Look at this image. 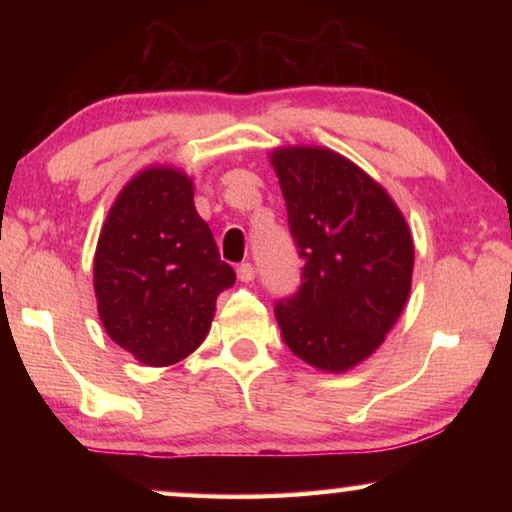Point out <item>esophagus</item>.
Masks as SVG:
<instances>
[{
	"label": "esophagus",
	"mask_w": 512,
	"mask_h": 512,
	"mask_svg": "<svg viewBox=\"0 0 512 512\" xmlns=\"http://www.w3.org/2000/svg\"><path fill=\"white\" fill-rule=\"evenodd\" d=\"M237 277H239V282H253V280H255V268H253V264H248V262L239 264V266H237Z\"/></svg>",
	"instance_id": "1"
}]
</instances>
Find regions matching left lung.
<instances>
[{"mask_svg":"<svg viewBox=\"0 0 512 512\" xmlns=\"http://www.w3.org/2000/svg\"><path fill=\"white\" fill-rule=\"evenodd\" d=\"M289 228L305 259L300 291L275 305L289 350L325 372L368 359L411 293L413 237L391 194L325 146L273 149Z\"/></svg>","mask_w":512,"mask_h":512,"instance_id":"obj_1","label":"left lung"}]
</instances>
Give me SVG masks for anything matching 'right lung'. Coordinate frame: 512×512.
<instances>
[{
	"instance_id": "obj_1",
	"label": "right lung",
	"mask_w": 512,
	"mask_h": 512,
	"mask_svg": "<svg viewBox=\"0 0 512 512\" xmlns=\"http://www.w3.org/2000/svg\"><path fill=\"white\" fill-rule=\"evenodd\" d=\"M235 284L185 171L153 164L117 194L94 253L101 325L144 366L178 363L205 341L216 296Z\"/></svg>"
}]
</instances>
